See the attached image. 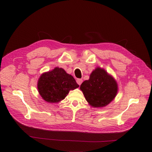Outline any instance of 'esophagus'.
Wrapping results in <instances>:
<instances>
[{
  "label": "esophagus",
  "mask_w": 152,
  "mask_h": 152,
  "mask_svg": "<svg viewBox=\"0 0 152 152\" xmlns=\"http://www.w3.org/2000/svg\"><path fill=\"white\" fill-rule=\"evenodd\" d=\"M77 83L79 84V86H80V84L82 83V80L80 79H77Z\"/></svg>",
  "instance_id": "obj_1"
}]
</instances>
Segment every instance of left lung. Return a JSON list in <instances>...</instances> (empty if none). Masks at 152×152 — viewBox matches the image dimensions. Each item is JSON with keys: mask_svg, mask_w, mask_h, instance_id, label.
<instances>
[{"mask_svg": "<svg viewBox=\"0 0 152 152\" xmlns=\"http://www.w3.org/2000/svg\"><path fill=\"white\" fill-rule=\"evenodd\" d=\"M80 89L92 107L103 108L115 98L118 84L112 75L98 66L92 72L89 80L82 82Z\"/></svg>", "mask_w": 152, "mask_h": 152, "instance_id": "1", "label": "left lung"}]
</instances>
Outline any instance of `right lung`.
Segmentation results:
<instances>
[{
    "instance_id": "add662e5",
    "label": "right lung",
    "mask_w": 152,
    "mask_h": 152,
    "mask_svg": "<svg viewBox=\"0 0 152 152\" xmlns=\"http://www.w3.org/2000/svg\"><path fill=\"white\" fill-rule=\"evenodd\" d=\"M79 87L73 76L59 67L43 73L37 82L39 94L49 103H59L65 98L69 91Z\"/></svg>"
}]
</instances>
